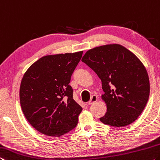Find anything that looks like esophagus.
<instances>
[{
	"mask_svg": "<svg viewBox=\"0 0 160 160\" xmlns=\"http://www.w3.org/2000/svg\"><path fill=\"white\" fill-rule=\"evenodd\" d=\"M98 97L97 96L93 95L92 96H91L90 101H88V105H91V104H93V103H95V102L98 101Z\"/></svg>",
	"mask_w": 160,
	"mask_h": 160,
	"instance_id": "1",
	"label": "esophagus"
}]
</instances>
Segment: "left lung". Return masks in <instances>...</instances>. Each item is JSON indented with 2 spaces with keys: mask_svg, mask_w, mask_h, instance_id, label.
Instances as JSON below:
<instances>
[{
  "mask_svg": "<svg viewBox=\"0 0 160 160\" xmlns=\"http://www.w3.org/2000/svg\"><path fill=\"white\" fill-rule=\"evenodd\" d=\"M82 61L101 80L107 112L101 121L113 127L134 122L150 96L148 74L140 60L123 46L114 44L90 49Z\"/></svg>",
  "mask_w": 160,
  "mask_h": 160,
  "instance_id": "8db88e82",
  "label": "left lung"
}]
</instances>
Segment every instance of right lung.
Here are the masks:
<instances>
[{
	"instance_id": "add662e5",
	"label": "right lung",
	"mask_w": 160,
	"mask_h": 160,
	"mask_svg": "<svg viewBox=\"0 0 160 160\" xmlns=\"http://www.w3.org/2000/svg\"><path fill=\"white\" fill-rule=\"evenodd\" d=\"M83 52L42 57L22 78L20 101L30 124L44 135L59 137L77 126L82 108L69 83Z\"/></svg>"
}]
</instances>
